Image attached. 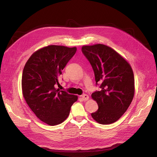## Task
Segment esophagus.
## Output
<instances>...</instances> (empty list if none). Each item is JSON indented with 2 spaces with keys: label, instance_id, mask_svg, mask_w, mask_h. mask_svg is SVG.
<instances>
[{
  "label": "esophagus",
  "instance_id": "esophagus-1",
  "mask_svg": "<svg viewBox=\"0 0 157 157\" xmlns=\"http://www.w3.org/2000/svg\"><path fill=\"white\" fill-rule=\"evenodd\" d=\"M80 97H81V98H82V99H83V100H84V101H87V100H88V99H89V96H88V95H87V94H82V96H80Z\"/></svg>",
  "mask_w": 157,
  "mask_h": 157
}]
</instances>
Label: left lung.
<instances>
[{"label": "left lung", "instance_id": "obj_1", "mask_svg": "<svg viewBox=\"0 0 157 157\" xmlns=\"http://www.w3.org/2000/svg\"><path fill=\"white\" fill-rule=\"evenodd\" d=\"M82 52L91 64L96 85L100 88L92 94L98 109L91 115L99 124H112L126 111L134 98L132 67L116 51L104 44L83 46Z\"/></svg>", "mask_w": 157, "mask_h": 157}]
</instances>
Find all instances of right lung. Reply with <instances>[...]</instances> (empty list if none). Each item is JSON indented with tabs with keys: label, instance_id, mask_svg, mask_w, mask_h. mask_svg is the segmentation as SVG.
Returning <instances> with one entry per match:
<instances>
[{
	"label": "right lung",
	"instance_id": "obj_1",
	"mask_svg": "<svg viewBox=\"0 0 157 157\" xmlns=\"http://www.w3.org/2000/svg\"><path fill=\"white\" fill-rule=\"evenodd\" d=\"M77 48L50 45L35 52L23 71V97L40 121L50 126L63 122L78 97L56 89L58 77L75 55Z\"/></svg>",
	"mask_w": 157,
	"mask_h": 157
}]
</instances>
